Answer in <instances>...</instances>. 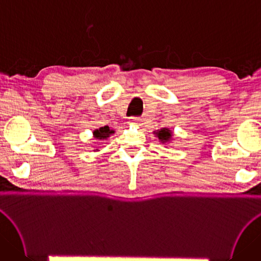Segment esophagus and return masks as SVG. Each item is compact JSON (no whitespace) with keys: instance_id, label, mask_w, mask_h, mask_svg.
Segmentation results:
<instances>
[{"instance_id":"esophagus-1","label":"esophagus","mask_w":261,"mask_h":261,"mask_svg":"<svg viewBox=\"0 0 261 261\" xmlns=\"http://www.w3.org/2000/svg\"><path fill=\"white\" fill-rule=\"evenodd\" d=\"M131 119H132V123H134V124L140 123V119L137 118V117H134V118H131Z\"/></svg>"}]
</instances>
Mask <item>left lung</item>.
I'll return each instance as SVG.
<instances>
[{
    "mask_svg": "<svg viewBox=\"0 0 261 261\" xmlns=\"http://www.w3.org/2000/svg\"><path fill=\"white\" fill-rule=\"evenodd\" d=\"M154 133L156 134V137L158 138L159 141L163 143V144H166V143L170 142L172 140V131L168 128H163L161 130H157Z\"/></svg>",
    "mask_w": 261,
    "mask_h": 261,
    "instance_id": "obj_1",
    "label": "left lung"
}]
</instances>
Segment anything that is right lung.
<instances>
[{"label":"right lung","mask_w":261,"mask_h":261,"mask_svg":"<svg viewBox=\"0 0 261 261\" xmlns=\"http://www.w3.org/2000/svg\"><path fill=\"white\" fill-rule=\"evenodd\" d=\"M114 133H115L114 130L109 129L108 125H105V127H100L99 129L94 130L93 136H94L95 139H97L99 141H104V140H107Z\"/></svg>","instance_id":"add662e5"}]
</instances>
